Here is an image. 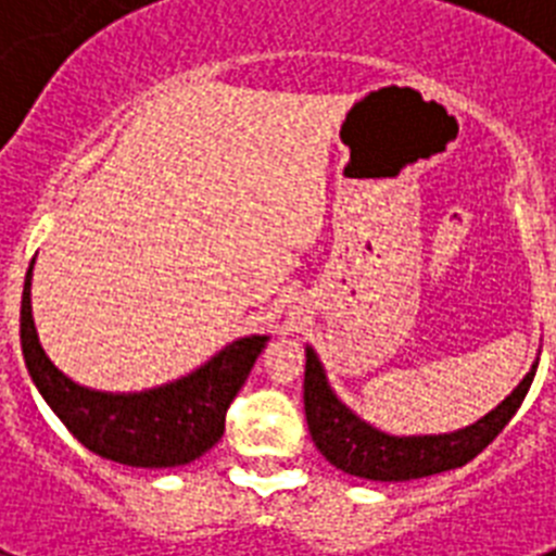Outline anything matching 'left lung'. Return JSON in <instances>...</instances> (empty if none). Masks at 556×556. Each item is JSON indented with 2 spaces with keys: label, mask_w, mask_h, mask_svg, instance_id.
Wrapping results in <instances>:
<instances>
[{
  "label": "left lung",
  "mask_w": 556,
  "mask_h": 556,
  "mask_svg": "<svg viewBox=\"0 0 556 556\" xmlns=\"http://www.w3.org/2000/svg\"><path fill=\"white\" fill-rule=\"evenodd\" d=\"M538 362L540 358H534L532 370L523 376V381L476 424L448 431V434L395 437L362 420L356 412L339 401L337 392L328 384L320 356L312 345H306L303 404H306L308 434L333 468L358 476V479L409 481L462 468L465 462L488 448L501 434V429L513 420L532 387Z\"/></svg>",
  "instance_id": "obj_1"
}]
</instances>
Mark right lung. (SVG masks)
Instances as JSON below:
<instances>
[{
    "label": "right lung",
    "instance_id": "right-lung-1",
    "mask_svg": "<svg viewBox=\"0 0 556 556\" xmlns=\"http://www.w3.org/2000/svg\"><path fill=\"white\" fill-rule=\"evenodd\" d=\"M33 264L22 292V353L29 378L58 420L97 456L130 468H178L219 443L225 412L242 390L267 333H250L169 384L141 392L91 390L58 370L33 320Z\"/></svg>",
    "mask_w": 556,
    "mask_h": 556
}]
</instances>
